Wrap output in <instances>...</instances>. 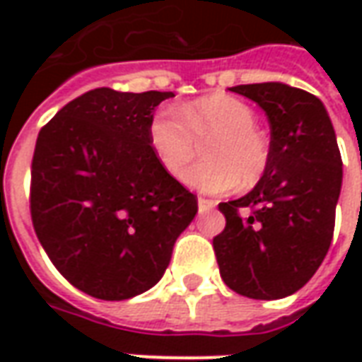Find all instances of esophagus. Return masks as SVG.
<instances>
[{
  "label": "esophagus",
  "instance_id": "1",
  "mask_svg": "<svg viewBox=\"0 0 362 362\" xmlns=\"http://www.w3.org/2000/svg\"><path fill=\"white\" fill-rule=\"evenodd\" d=\"M217 207V204L213 202V199H205V197H199L197 199V209H199V213H209L213 211Z\"/></svg>",
  "mask_w": 362,
  "mask_h": 362
}]
</instances>
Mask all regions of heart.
Instances as JSON below:
<instances>
[{"label":"heart","mask_w":362,"mask_h":362,"mask_svg":"<svg viewBox=\"0 0 362 362\" xmlns=\"http://www.w3.org/2000/svg\"><path fill=\"white\" fill-rule=\"evenodd\" d=\"M180 113L158 110L147 129L151 149L166 173L178 176L197 155V143L205 142V160L182 176L189 188L227 194L240 184H258L269 163V145L256 129V114L248 104L211 95L182 106Z\"/></svg>","instance_id":"heart-1"}]
</instances>
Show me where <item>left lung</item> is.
Masks as SVG:
<instances>
[{
	"label": "left lung",
	"mask_w": 362,
	"mask_h": 362,
	"mask_svg": "<svg viewBox=\"0 0 362 362\" xmlns=\"http://www.w3.org/2000/svg\"><path fill=\"white\" fill-rule=\"evenodd\" d=\"M266 112L269 163L246 196L219 204L225 230L213 238L228 288L273 300L304 287L332 244L343 166L326 106L285 83L230 87ZM248 206V218L240 209Z\"/></svg>",
	"instance_id": "obj_1"
}]
</instances>
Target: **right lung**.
Returning a JSON list of instances; mask_svg holds the SVG:
<instances>
[{"mask_svg": "<svg viewBox=\"0 0 362 362\" xmlns=\"http://www.w3.org/2000/svg\"><path fill=\"white\" fill-rule=\"evenodd\" d=\"M173 93L93 89L40 129L30 215L42 248L74 287L126 300L157 285L197 197L158 165L149 122Z\"/></svg>", "mask_w": 362, "mask_h": 362, "instance_id": "obj_1", "label": "right lung"}]
</instances>
